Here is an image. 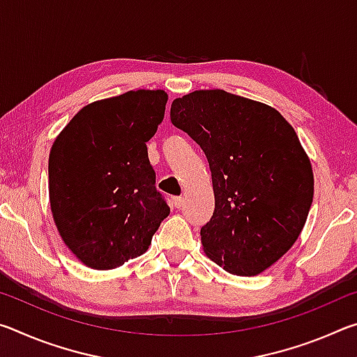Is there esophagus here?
Returning a JSON list of instances; mask_svg holds the SVG:
<instances>
[{"instance_id": "esophagus-1", "label": "esophagus", "mask_w": 357, "mask_h": 357, "mask_svg": "<svg viewBox=\"0 0 357 357\" xmlns=\"http://www.w3.org/2000/svg\"><path fill=\"white\" fill-rule=\"evenodd\" d=\"M173 204H174V208H183V204H184V198L183 197H174L173 198Z\"/></svg>"}]
</instances>
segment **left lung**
I'll return each mask as SVG.
<instances>
[{"label": "left lung", "instance_id": "1", "mask_svg": "<svg viewBox=\"0 0 357 357\" xmlns=\"http://www.w3.org/2000/svg\"><path fill=\"white\" fill-rule=\"evenodd\" d=\"M170 118L209 162L214 214L202 227L208 258L257 275L291 249L313 200V172L294 129L275 108L223 89L173 100Z\"/></svg>", "mask_w": 357, "mask_h": 357}]
</instances>
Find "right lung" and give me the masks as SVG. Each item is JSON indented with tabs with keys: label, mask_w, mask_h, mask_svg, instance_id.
Returning a JSON list of instances; mask_svg holds the SVG:
<instances>
[{
	"label": "right lung",
	"mask_w": 357,
	"mask_h": 357,
	"mask_svg": "<svg viewBox=\"0 0 357 357\" xmlns=\"http://www.w3.org/2000/svg\"><path fill=\"white\" fill-rule=\"evenodd\" d=\"M162 89H138L83 107L53 143L48 193L64 244L107 271L148 250L170 214L155 189L146 142L165 114Z\"/></svg>",
	"instance_id": "add662e5"
}]
</instances>
